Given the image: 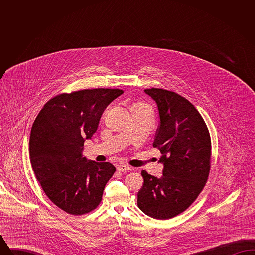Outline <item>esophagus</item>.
I'll list each match as a JSON object with an SVG mask.
<instances>
[{
  "label": "esophagus",
  "mask_w": 255,
  "mask_h": 255,
  "mask_svg": "<svg viewBox=\"0 0 255 255\" xmlns=\"http://www.w3.org/2000/svg\"><path fill=\"white\" fill-rule=\"evenodd\" d=\"M132 170V167H130L129 165H124V164H121L118 166V171L120 172H127V171H130Z\"/></svg>",
  "instance_id": "34e87169"
}]
</instances>
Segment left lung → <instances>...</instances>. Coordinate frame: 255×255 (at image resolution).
I'll return each instance as SVG.
<instances>
[{"label": "left lung", "mask_w": 255, "mask_h": 255, "mask_svg": "<svg viewBox=\"0 0 255 255\" xmlns=\"http://www.w3.org/2000/svg\"><path fill=\"white\" fill-rule=\"evenodd\" d=\"M158 106L159 123L153 147L161 153L159 179L141 171L143 184L137 206L152 218L166 220L193 204L208 179L211 139L206 122L194 105L175 92L146 89Z\"/></svg>", "instance_id": "obj_1"}]
</instances>
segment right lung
Listing matches in <instances>:
<instances>
[{"mask_svg":"<svg viewBox=\"0 0 255 255\" xmlns=\"http://www.w3.org/2000/svg\"><path fill=\"white\" fill-rule=\"evenodd\" d=\"M123 91L85 89L57 95L32 124L30 163L49 200L65 212L83 215L96 209L116 167L82 157L86 139L96 133L101 115Z\"/></svg>","mask_w":255,"mask_h":255,"instance_id":"1","label":"right lung"}]
</instances>
